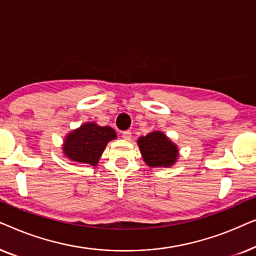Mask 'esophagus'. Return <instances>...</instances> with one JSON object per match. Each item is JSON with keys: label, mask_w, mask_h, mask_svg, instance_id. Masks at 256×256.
<instances>
[{"label": "esophagus", "mask_w": 256, "mask_h": 256, "mask_svg": "<svg viewBox=\"0 0 256 256\" xmlns=\"http://www.w3.org/2000/svg\"><path fill=\"white\" fill-rule=\"evenodd\" d=\"M122 138L126 140V141H130V140H132V132L129 130L122 132Z\"/></svg>", "instance_id": "esophagus-1"}]
</instances>
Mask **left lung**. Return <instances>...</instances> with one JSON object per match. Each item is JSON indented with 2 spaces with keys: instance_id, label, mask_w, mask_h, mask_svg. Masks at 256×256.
<instances>
[{
  "instance_id": "1",
  "label": "left lung",
  "mask_w": 256,
  "mask_h": 256,
  "mask_svg": "<svg viewBox=\"0 0 256 256\" xmlns=\"http://www.w3.org/2000/svg\"><path fill=\"white\" fill-rule=\"evenodd\" d=\"M142 158L148 166L170 168L177 162L180 149L160 130L150 132L138 140Z\"/></svg>"
}]
</instances>
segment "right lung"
Instances as JSON below:
<instances>
[{
    "label": "right lung",
    "instance_id": "right-lung-1",
    "mask_svg": "<svg viewBox=\"0 0 256 256\" xmlns=\"http://www.w3.org/2000/svg\"><path fill=\"white\" fill-rule=\"evenodd\" d=\"M116 138V132L110 126L86 122L65 136L62 150L71 162L96 166L108 142Z\"/></svg>",
    "mask_w": 256,
    "mask_h": 256
}]
</instances>
